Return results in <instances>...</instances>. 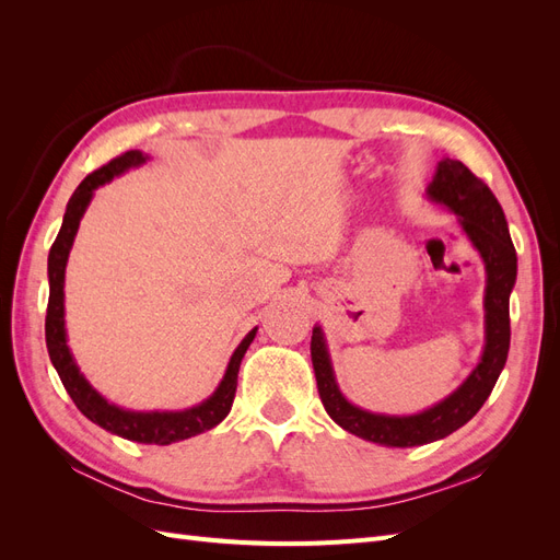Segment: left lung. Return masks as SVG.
<instances>
[{
  "label": "left lung",
  "instance_id": "left-lung-1",
  "mask_svg": "<svg viewBox=\"0 0 560 560\" xmlns=\"http://www.w3.org/2000/svg\"><path fill=\"white\" fill-rule=\"evenodd\" d=\"M425 196L455 214L486 270L483 290V350L469 376L444 399L418 413H381L352 404L338 387L325 329L313 327L311 358L317 393L329 418L346 432L381 446L409 448L439 442L460 430L493 393L510 352V296L516 284V249L502 206L469 167L455 159L436 163Z\"/></svg>",
  "mask_w": 560,
  "mask_h": 560
}]
</instances>
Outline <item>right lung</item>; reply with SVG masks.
<instances>
[{
    "instance_id": "obj_1",
    "label": "right lung",
    "mask_w": 560,
    "mask_h": 560,
    "mask_svg": "<svg viewBox=\"0 0 560 560\" xmlns=\"http://www.w3.org/2000/svg\"><path fill=\"white\" fill-rule=\"evenodd\" d=\"M149 161L147 154L140 149L126 151L124 156L114 159L112 163L103 165L100 171L91 173L83 179L77 191L72 194L70 202H67V210L62 217V226L58 238L48 252V308H46V348L48 358L54 362L58 376L67 389V395L72 397L77 409L86 416L95 425L103 430L128 439V442L138 444H159L167 446L175 442H184V439L196 436L200 432H208L222 422L235 397V387H238V369L245 358L249 343L257 336L254 327L241 346L233 350L231 360L226 364V371L222 381L214 387V393L202 399L196 406L182 411H135L126 409V406H118L109 401L105 395H100L97 389L91 385V381L81 374V369L74 360L72 348L67 343V327H65V268L67 259H70V252L77 238V231L83 214H86L91 200L95 196V189L109 184L114 177L124 175L132 167H140Z\"/></svg>"
}]
</instances>
